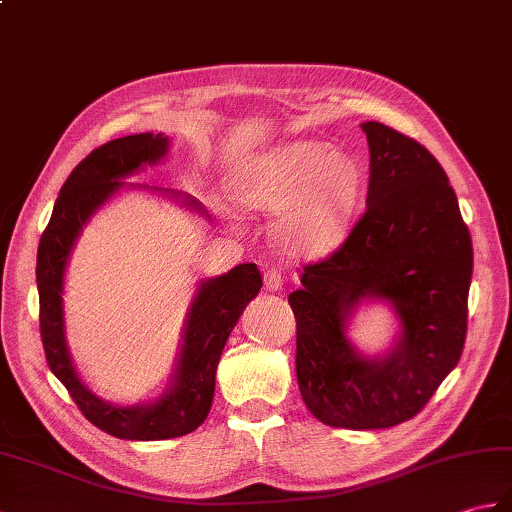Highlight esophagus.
I'll return each instance as SVG.
<instances>
[{
	"label": "esophagus",
	"mask_w": 512,
	"mask_h": 512,
	"mask_svg": "<svg viewBox=\"0 0 512 512\" xmlns=\"http://www.w3.org/2000/svg\"><path fill=\"white\" fill-rule=\"evenodd\" d=\"M264 285L266 290L270 292H277L283 288V270L281 268H268L264 272Z\"/></svg>",
	"instance_id": "obj_1"
}]
</instances>
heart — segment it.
Segmentation results:
<instances>
[{
  "instance_id": "obj_1",
  "label": "heart",
  "mask_w": 512,
  "mask_h": 512,
  "mask_svg": "<svg viewBox=\"0 0 512 512\" xmlns=\"http://www.w3.org/2000/svg\"><path fill=\"white\" fill-rule=\"evenodd\" d=\"M244 205L277 211L275 242L294 257L334 246L360 194V168L349 154L320 141H296L244 161L233 176Z\"/></svg>"
}]
</instances>
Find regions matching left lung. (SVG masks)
I'll return each instance as SVG.
<instances>
[{
    "label": "left lung",
    "instance_id": "left-lung-1",
    "mask_svg": "<svg viewBox=\"0 0 512 512\" xmlns=\"http://www.w3.org/2000/svg\"><path fill=\"white\" fill-rule=\"evenodd\" d=\"M362 130L371 152L366 211L347 240L305 264L288 296L296 318V379L307 410L331 427L379 430L425 408L467 338L471 235L434 154L379 122ZM366 295H382L402 320L398 347L368 363L343 327Z\"/></svg>",
    "mask_w": 512,
    "mask_h": 512
}]
</instances>
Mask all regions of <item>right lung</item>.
Here are the masks:
<instances>
[{
    "label": "right lung",
    "instance_id": "right-lung-1",
    "mask_svg": "<svg viewBox=\"0 0 512 512\" xmlns=\"http://www.w3.org/2000/svg\"><path fill=\"white\" fill-rule=\"evenodd\" d=\"M165 150L168 137L152 133L120 137L91 150L61 187L37 253L39 329L47 366L95 427L126 441H165L194 432L207 419L224 342L248 301L264 285L255 264L235 266L227 275L200 285L189 312L174 386L157 403L111 406L80 382L63 334L61 294L69 251L91 213L124 185L117 178L133 174L141 165L157 163Z\"/></svg>",
    "mask_w": 512,
    "mask_h": 512
}]
</instances>
